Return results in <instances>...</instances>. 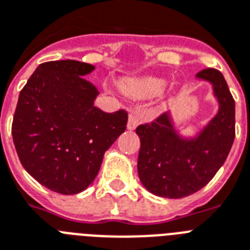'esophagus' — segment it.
<instances>
[{
    "mask_svg": "<svg viewBox=\"0 0 250 250\" xmlns=\"http://www.w3.org/2000/svg\"><path fill=\"white\" fill-rule=\"evenodd\" d=\"M140 122H141V114H140V111H137V110L132 111L131 114H129L128 123H127V128H128L129 131L135 129L136 127L140 125Z\"/></svg>",
    "mask_w": 250,
    "mask_h": 250,
    "instance_id": "obj_1",
    "label": "esophagus"
}]
</instances>
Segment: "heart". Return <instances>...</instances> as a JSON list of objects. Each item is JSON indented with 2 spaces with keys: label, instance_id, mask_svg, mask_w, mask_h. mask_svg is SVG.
I'll list each match as a JSON object with an SVG mask.
<instances>
[{
  "label": "heart",
  "instance_id": "1",
  "mask_svg": "<svg viewBox=\"0 0 250 250\" xmlns=\"http://www.w3.org/2000/svg\"><path fill=\"white\" fill-rule=\"evenodd\" d=\"M164 81L160 78H149L137 79V81H132L123 84V90L125 93H128L129 96L136 97V99H145V97H151L154 95L159 93L163 90Z\"/></svg>",
  "mask_w": 250,
  "mask_h": 250
}]
</instances>
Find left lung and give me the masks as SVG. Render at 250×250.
Returning a JSON list of instances; mask_svg holds the SVG:
<instances>
[{"label": "left lung", "mask_w": 250, "mask_h": 250, "mask_svg": "<svg viewBox=\"0 0 250 250\" xmlns=\"http://www.w3.org/2000/svg\"><path fill=\"white\" fill-rule=\"evenodd\" d=\"M196 77L212 83L220 104L218 113L196 137L178 135L169 113L136 128L141 144L139 177L154 195L180 199L199 191L222 167L234 143L235 101L222 73L208 68Z\"/></svg>", "instance_id": "obj_1"}]
</instances>
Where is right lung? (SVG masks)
<instances>
[{"label": "right lung", "instance_id": "obj_1", "mask_svg": "<svg viewBox=\"0 0 250 250\" xmlns=\"http://www.w3.org/2000/svg\"><path fill=\"white\" fill-rule=\"evenodd\" d=\"M95 66L77 60L40 64L20 91L14 145L25 171L44 188L73 195L92 184L104 154L125 131V110L93 105L99 91L84 76Z\"/></svg>", "mask_w": 250, "mask_h": 250}]
</instances>
